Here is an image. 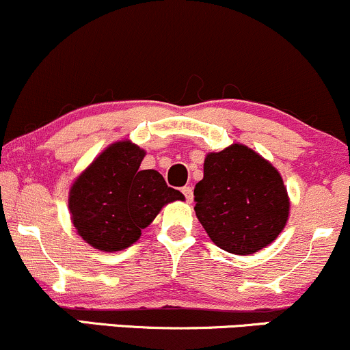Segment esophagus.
Returning <instances> with one entry per match:
<instances>
[{
    "mask_svg": "<svg viewBox=\"0 0 350 350\" xmlns=\"http://www.w3.org/2000/svg\"><path fill=\"white\" fill-rule=\"evenodd\" d=\"M182 193L185 195L187 202L191 203V200H193V190H191V187H183L182 188Z\"/></svg>",
    "mask_w": 350,
    "mask_h": 350,
    "instance_id": "1",
    "label": "esophagus"
}]
</instances>
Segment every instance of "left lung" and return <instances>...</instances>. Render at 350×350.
Segmentation results:
<instances>
[{"label":"left lung","instance_id":"obj_1","mask_svg":"<svg viewBox=\"0 0 350 350\" xmlns=\"http://www.w3.org/2000/svg\"><path fill=\"white\" fill-rule=\"evenodd\" d=\"M193 195L196 218L228 253H256L288 221L289 198L280 172L245 145L208 154Z\"/></svg>","mask_w":350,"mask_h":350}]
</instances>
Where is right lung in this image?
<instances>
[{"mask_svg": "<svg viewBox=\"0 0 350 350\" xmlns=\"http://www.w3.org/2000/svg\"><path fill=\"white\" fill-rule=\"evenodd\" d=\"M144 155L131 142L112 144L70 188L72 223L94 248L111 253L127 248L163 205L185 198L157 170H140Z\"/></svg>", "mask_w": 350, "mask_h": 350, "instance_id": "add662e5", "label": "right lung"}]
</instances>
